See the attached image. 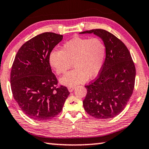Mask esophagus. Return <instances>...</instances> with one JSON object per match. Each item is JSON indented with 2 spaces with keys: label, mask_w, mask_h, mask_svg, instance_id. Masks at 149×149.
<instances>
[{
  "label": "esophagus",
  "mask_w": 149,
  "mask_h": 149,
  "mask_svg": "<svg viewBox=\"0 0 149 149\" xmlns=\"http://www.w3.org/2000/svg\"><path fill=\"white\" fill-rule=\"evenodd\" d=\"M74 89H75V86L68 87V91H69L70 92H73V90H74Z\"/></svg>",
  "instance_id": "34e87169"
}]
</instances>
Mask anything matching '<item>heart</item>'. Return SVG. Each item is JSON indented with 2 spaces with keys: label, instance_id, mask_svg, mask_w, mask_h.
Segmentation results:
<instances>
[{
  "label": "heart",
  "instance_id": "obj_1",
  "mask_svg": "<svg viewBox=\"0 0 149 149\" xmlns=\"http://www.w3.org/2000/svg\"><path fill=\"white\" fill-rule=\"evenodd\" d=\"M106 46L98 38L75 37L65 42L61 50L49 55V65L57 74H64L73 66L75 69L61 77L60 83L68 87L95 77L103 66Z\"/></svg>",
  "mask_w": 149,
  "mask_h": 149
}]
</instances>
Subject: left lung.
Instances as JSON below:
<instances>
[{
    "label": "left lung",
    "mask_w": 149,
    "mask_h": 149,
    "mask_svg": "<svg viewBox=\"0 0 149 149\" xmlns=\"http://www.w3.org/2000/svg\"><path fill=\"white\" fill-rule=\"evenodd\" d=\"M79 33H93L100 37L107 50L101 73L85 86L84 110L97 119L114 118L125 109L134 87L136 68L130 52L121 40L104 30L94 29Z\"/></svg>",
    "instance_id": "1"
}]
</instances>
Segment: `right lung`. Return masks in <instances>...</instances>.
Masks as SVG:
<instances>
[{
	"instance_id": "1",
	"label": "right lung",
	"mask_w": 149,
	"mask_h": 149,
	"mask_svg": "<svg viewBox=\"0 0 149 149\" xmlns=\"http://www.w3.org/2000/svg\"><path fill=\"white\" fill-rule=\"evenodd\" d=\"M63 39L62 35L46 32L25 42L15 58L11 88L15 100L25 114L36 121L53 119L62 111L70 94L66 87L56 88L49 55Z\"/></svg>"
}]
</instances>
